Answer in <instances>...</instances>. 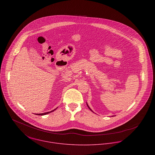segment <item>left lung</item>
Instances as JSON below:
<instances>
[{"label": "left lung", "mask_w": 155, "mask_h": 155, "mask_svg": "<svg viewBox=\"0 0 155 155\" xmlns=\"http://www.w3.org/2000/svg\"><path fill=\"white\" fill-rule=\"evenodd\" d=\"M86 105H87V107H88V108H89V109H90V110H91V111H92V112H93V110H91V108H90V107H89V105H88V104H87V102H86ZM112 117H114V116H112Z\"/></svg>", "instance_id": "1"}]
</instances>
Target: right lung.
Returning a JSON list of instances; mask_svg holds the SVG:
<instances>
[{"label":"right lung","instance_id":"1","mask_svg":"<svg viewBox=\"0 0 155 155\" xmlns=\"http://www.w3.org/2000/svg\"><path fill=\"white\" fill-rule=\"evenodd\" d=\"M57 108H58V107H57ZM56 108L54 109L53 110H52V111H51V112H45V113H43V114H36V115H45L48 114H50V113H51V112H52L54 111V110H56Z\"/></svg>","mask_w":155,"mask_h":155}]
</instances>
